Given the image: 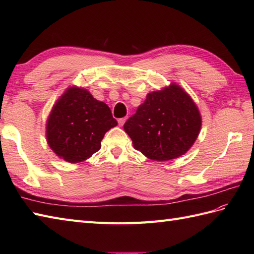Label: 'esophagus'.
I'll list each match as a JSON object with an SVG mask.
<instances>
[{
  "label": "esophagus",
  "instance_id": "esophagus-1",
  "mask_svg": "<svg viewBox=\"0 0 254 254\" xmlns=\"http://www.w3.org/2000/svg\"><path fill=\"white\" fill-rule=\"evenodd\" d=\"M126 121H127V117H126V118H121V119H119V120H118V122H119V126L122 127L123 124L126 123Z\"/></svg>",
  "mask_w": 254,
  "mask_h": 254
}]
</instances>
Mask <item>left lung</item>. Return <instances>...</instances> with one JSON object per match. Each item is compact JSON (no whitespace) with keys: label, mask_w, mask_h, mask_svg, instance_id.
<instances>
[{"label":"left lung","mask_w":254,"mask_h":254,"mask_svg":"<svg viewBox=\"0 0 254 254\" xmlns=\"http://www.w3.org/2000/svg\"><path fill=\"white\" fill-rule=\"evenodd\" d=\"M202 119L196 105L179 85L170 84L146 96L124 123L133 146L158 161L180 157L196 141Z\"/></svg>","instance_id":"obj_1"}]
</instances>
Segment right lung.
Masks as SVG:
<instances>
[{
    "label": "right lung",
    "mask_w": 254,
    "mask_h": 254,
    "mask_svg": "<svg viewBox=\"0 0 254 254\" xmlns=\"http://www.w3.org/2000/svg\"><path fill=\"white\" fill-rule=\"evenodd\" d=\"M118 124L110 108L87 89L69 87L53 106L47 121V141L59 157L80 163L101 147L106 132Z\"/></svg>",
    "instance_id": "obj_1"
}]
</instances>
